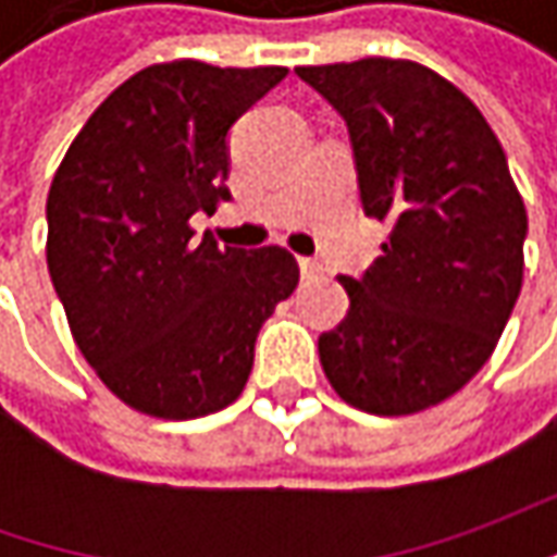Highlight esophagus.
Instances as JSON below:
<instances>
[{"label":"esophagus","mask_w":557,"mask_h":557,"mask_svg":"<svg viewBox=\"0 0 557 557\" xmlns=\"http://www.w3.org/2000/svg\"><path fill=\"white\" fill-rule=\"evenodd\" d=\"M297 263H300V275L304 278H322V263L315 257H300Z\"/></svg>","instance_id":"esophagus-1"}]
</instances>
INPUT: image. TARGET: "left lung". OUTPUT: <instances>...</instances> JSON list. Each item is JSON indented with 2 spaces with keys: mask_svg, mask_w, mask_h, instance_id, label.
Here are the masks:
<instances>
[{
  "mask_svg": "<svg viewBox=\"0 0 557 557\" xmlns=\"http://www.w3.org/2000/svg\"><path fill=\"white\" fill-rule=\"evenodd\" d=\"M347 123L366 216L391 238L341 278L344 322L319 359L344 403L412 416L493 356L524 282L527 210L496 133L449 79L416 61L297 67Z\"/></svg>",
  "mask_w": 557,
  "mask_h": 557,
  "instance_id": "left-lung-1",
  "label": "left lung"
}]
</instances>
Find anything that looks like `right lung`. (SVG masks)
I'll return each mask as SVG.
<instances>
[{"mask_svg": "<svg viewBox=\"0 0 557 557\" xmlns=\"http://www.w3.org/2000/svg\"><path fill=\"white\" fill-rule=\"evenodd\" d=\"M288 67L151 64L98 104L54 173L49 275L79 354L145 416L185 421L235 403L253 344L300 269L285 247L195 242L228 201V129Z\"/></svg>", "mask_w": 557, "mask_h": 557, "instance_id": "1", "label": "right lung"}]
</instances>
